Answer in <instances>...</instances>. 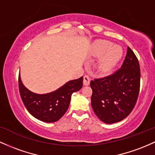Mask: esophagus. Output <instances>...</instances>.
Wrapping results in <instances>:
<instances>
[{"label": "esophagus", "mask_w": 155, "mask_h": 155, "mask_svg": "<svg viewBox=\"0 0 155 155\" xmlns=\"http://www.w3.org/2000/svg\"><path fill=\"white\" fill-rule=\"evenodd\" d=\"M90 81H91V78L88 75H85L84 76V81H83V84L84 85H89Z\"/></svg>", "instance_id": "obj_1"}]
</instances>
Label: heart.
<instances>
[{
	"mask_svg": "<svg viewBox=\"0 0 155 155\" xmlns=\"http://www.w3.org/2000/svg\"><path fill=\"white\" fill-rule=\"evenodd\" d=\"M93 56L101 57L98 63V68L104 73H107L116 65L123 55V48L119 45H114L108 40H98L94 43L92 50Z\"/></svg>",
	"mask_w": 155,
	"mask_h": 155,
	"instance_id": "1",
	"label": "heart"
}]
</instances>
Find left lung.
<instances>
[{
	"label": "left lung",
	"mask_w": 155,
	"mask_h": 155,
	"mask_svg": "<svg viewBox=\"0 0 155 155\" xmlns=\"http://www.w3.org/2000/svg\"><path fill=\"white\" fill-rule=\"evenodd\" d=\"M140 83L138 59L128 47L120 68L91 81V105L97 117L104 123L113 124L128 116L137 102Z\"/></svg>",
	"instance_id": "1"
}]
</instances>
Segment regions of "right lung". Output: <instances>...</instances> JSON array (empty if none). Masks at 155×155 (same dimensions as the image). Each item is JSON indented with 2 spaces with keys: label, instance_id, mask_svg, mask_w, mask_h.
I'll list each match as a JSON object with an SVG mask.
<instances>
[{
  "label": "right lung",
  "instance_id": "right-lung-1",
  "mask_svg": "<svg viewBox=\"0 0 155 155\" xmlns=\"http://www.w3.org/2000/svg\"><path fill=\"white\" fill-rule=\"evenodd\" d=\"M83 77L69 81L56 91L47 94H36L28 91L18 77L20 95L27 110L38 120L48 123L57 121L68 109L71 95L81 89Z\"/></svg>",
  "mask_w": 155,
  "mask_h": 155
}]
</instances>
